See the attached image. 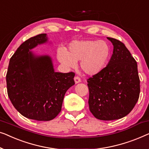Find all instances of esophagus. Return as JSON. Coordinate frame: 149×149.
<instances>
[{
	"label": "esophagus",
	"mask_w": 149,
	"mask_h": 149,
	"mask_svg": "<svg viewBox=\"0 0 149 149\" xmlns=\"http://www.w3.org/2000/svg\"><path fill=\"white\" fill-rule=\"evenodd\" d=\"M74 81L75 84H78L79 82H81V79L80 77H79L78 76H76L74 77Z\"/></svg>",
	"instance_id": "1"
}]
</instances>
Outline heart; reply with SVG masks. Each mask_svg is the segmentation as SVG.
I'll return each instance as SVG.
<instances>
[{
	"instance_id": "b5f03b06",
	"label": "heart",
	"mask_w": 149,
	"mask_h": 149,
	"mask_svg": "<svg viewBox=\"0 0 149 149\" xmlns=\"http://www.w3.org/2000/svg\"><path fill=\"white\" fill-rule=\"evenodd\" d=\"M110 48L103 40H79L70 44L68 51L58 49L57 59L65 68H74L80 61L82 71L89 75L100 73L109 57Z\"/></svg>"
}]
</instances>
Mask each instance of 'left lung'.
Instances as JSON below:
<instances>
[{
  "label": "left lung",
  "mask_w": 149,
  "mask_h": 149,
  "mask_svg": "<svg viewBox=\"0 0 149 149\" xmlns=\"http://www.w3.org/2000/svg\"><path fill=\"white\" fill-rule=\"evenodd\" d=\"M107 38L113 45L109 62L87 81L90 111L96 119L109 121L130 113L138 101L140 89L136 60L124 44Z\"/></svg>",
  "instance_id": "8db88e82"
}]
</instances>
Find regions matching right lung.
Here are the masks:
<instances>
[{
    "instance_id": "right-lung-1",
    "label": "right lung",
    "mask_w": 149,
    "mask_h": 149,
    "mask_svg": "<svg viewBox=\"0 0 149 149\" xmlns=\"http://www.w3.org/2000/svg\"><path fill=\"white\" fill-rule=\"evenodd\" d=\"M49 42L47 33L27 40L10 58L7 93L14 107L28 119L50 121L59 113L67 91L75 84L73 72H55L52 58L32 50Z\"/></svg>"
}]
</instances>
